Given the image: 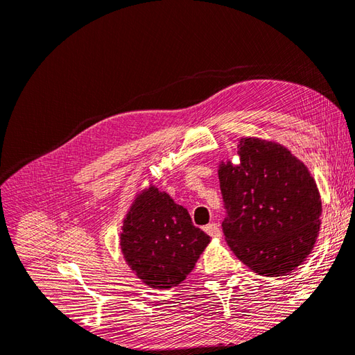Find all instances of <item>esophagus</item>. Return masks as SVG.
I'll use <instances>...</instances> for the list:
<instances>
[{"label": "esophagus", "instance_id": "obj_1", "mask_svg": "<svg viewBox=\"0 0 355 355\" xmlns=\"http://www.w3.org/2000/svg\"><path fill=\"white\" fill-rule=\"evenodd\" d=\"M204 231H206L213 239H220L222 237V232H220V228H219L218 223H209L207 227H204Z\"/></svg>", "mask_w": 355, "mask_h": 355}]
</instances>
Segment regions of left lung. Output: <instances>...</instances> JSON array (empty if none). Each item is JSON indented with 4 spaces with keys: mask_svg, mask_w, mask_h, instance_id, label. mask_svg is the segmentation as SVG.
I'll use <instances>...</instances> for the list:
<instances>
[{
    "mask_svg": "<svg viewBox=\"0 0 355 355\" xmlns=\"http://www.w3.org/2000/svg\"><path fill=\"white\" fill-rule=\"evenodd\" d=\"M240 163L218 167L228 214L222 228L252 271L280 277L302 265L320 232L321 197L308 167L278 142L239 139Z\"/></svg>",
    "mask_w": 355,
    "mask_h": 355,
    "instance_id": "8db88e82",
    "label": "left lung"
}]
</instances>
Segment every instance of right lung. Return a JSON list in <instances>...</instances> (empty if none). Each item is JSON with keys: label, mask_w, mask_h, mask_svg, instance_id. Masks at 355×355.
<instances>
[{"label": "right lung", "mask_w": 355, "mask_h": 355, "mask_svg": "<svg viewBox=\"0 0 355 355\" xmlns=\"http://www.w3.org/2000/svg\"><path fill=\"white\" fill-rule=\"evenodd\" d=\"M210 241L188 210L153 180L136 192L120 231L125 263L144 284L158 290L184 282Z\"/></svg>", "instance_id": "1"}]
</instances>
